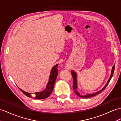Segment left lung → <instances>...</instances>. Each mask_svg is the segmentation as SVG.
Here are the masks:
<instances>
[{
	"label": "left lung",
	"mask_w": 121,
	"mask_h": 121,
	"mask_svg": "<svg viewBox=\"0 0 121 121\" xmlns=\"http://www.w3.org/2000/svg\"><path fill=\"white\" fill-rule=\"evenodd\" d=\"M114 67H115V65H114L112 67V71H111V74L110 78H109V79L106 85V86L104 87V88L100 90L99 91H98L96 93H93V94H86V95H82V94H80L79 92L77 91V75L76 73L74 71H71V74H72V77H73V90L75 92V93L78 96L80 97H82V98H85V99H88V98L90 97H91L95 96V95H96L100 93V92H102L103 91H104L105 90V89L106 88V86H107V85L109 84V82H110V81L111 79V78L112 77V76H113V73H114Z\"/></svg>",
	"instance_id": "obj_1"
}]
</instances>
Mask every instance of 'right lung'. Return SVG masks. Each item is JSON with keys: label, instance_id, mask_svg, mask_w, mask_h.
<instances>
[{"label": "right lung", "instance_id": "right-lung-1", "mask_svg": "<svg viewBox=\"0 0 121 121\" xmlns=\"http://www.w3.org/2000/svg\"><path fill=\"white\" fill-rule=\"evenodd\" d=\"M58 65V64H56L55 66L53 67V68L51 70V72H50V77L49 78V81L47 83V85L46 88L45 90L40 92H35L34 94H35V97H34L35 99H44L48 97L50 94L52 93V92L53 89H54V86L55 85V81L57 78V75H58V69L57 67ZM20 89V90L23 93L26 95L27 96L29 97H32L31 96V93H27L25 92L22 90Z\"/></svg>", "mask_w": 121, "mask_h": 121}]
</instances>
